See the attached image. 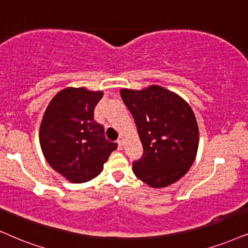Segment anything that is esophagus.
Returning <instances> with one entry per match:
<instances>
[{"label": "esophagus", "mask_w": 248, "mask_h": 248, "mask_svg": "<svg viewBox=\"0 0 248 248\" xmlns=\"http://www.w3.org/2000/svg\"><path fill=\"white\" fill-rule=\"evenodd\" d=\"M124 140H118V145H119V149H120V150L124 149Z\"/></svg>", "instance_id": "34e87169"}]
</instances>
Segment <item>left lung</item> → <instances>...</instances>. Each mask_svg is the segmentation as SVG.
<instances>
[{
	"label": "left lung",
	"instance_id": "left-lung-1",
	"mask_svg": "<svg viewBox=\"0 0 248 248\" xmlns=\"http://www.w3.org/2000/svg\"><path fill=\"white\" fill-rule=\"evenodd\" d=\"M133 114L143 155L133 162L137 178L152 187H165L187 173L197 155L199 129L190 105L160 86L121 89Z\"/></svg>",
	"mask_w": 248,
	"mask_h": 248
}]
</instances>
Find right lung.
Wrapping results in <instances>:
<instances>
[{"instance_id":"right-lung-1","label":"right lung","mask_w":248,"mask_h":248,"mask_svg":"<svg viewBox=\"0 0 248 248\" xmlns=\"http://www.w3.org/2000/svg\"><path fill=\"white\" fill-rule=\"evenodd\" d=\"M103 92L65 88L49 103L40 126L46 160L73 183H83L103 170L118 144L106 140L104 127L93 120Z\"/></svg>"}]
</instances>
